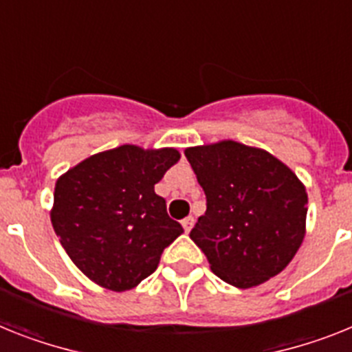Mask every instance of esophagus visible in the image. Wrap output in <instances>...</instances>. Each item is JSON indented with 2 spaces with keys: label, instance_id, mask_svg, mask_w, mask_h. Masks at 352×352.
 <instances>
[{
  "label": "esophagus",
  "instance_id": "34e87169",
  "mask_svg": "<svg viewBox=\"0 0 352 352\" xmlns=\"http://www.w3.org/2000/svg\"><path fill=\"white\" fill-rule=\"evenodd\" d=\"M193 223H195L193 217L184 218V220H182V227H184V231H186V232H190V231H191V227H193Z\"/></svg>",
  "mask_w": 352,
  "mask_h": 352
}]
</instances>
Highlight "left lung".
Listing matches in <instances>:
<instances>
[{
    "label": "left lung",
    "mask_w": 352,
    "mask_h": 352,
    "mask_svg": "<svg viewBox=\"0 0 352 352\" xmlns=\"http://www.w3.org/2000/svg\"><path fill=\"white\" fill-rule=\"evenodd\" d=\"M184 153L208 199L190 238L212 274L245 290L285 270L306 234L308 193L299 177L267 150L232 140Z\"/></svg>",
    "instance_id": "left-lung-1"
}]
</instances>
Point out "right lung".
<instances>
[{"label":"right lung","mask_w":352,"mask_h":352,"mask_svg":"<svg viewBox=\"0 0 352 352\" xmlns=\"http://www.w3.org/2000/svg\"><path fill=\"white\" fill-rule=\"evenodd\" d=\"M181 159L177 148L121 144L62 173L52 226L71 261L93 283L132 290L155 272L162 250L184 232L153 186Z\"/></svg>","instance_id":"add662e5"}]
</instances>
